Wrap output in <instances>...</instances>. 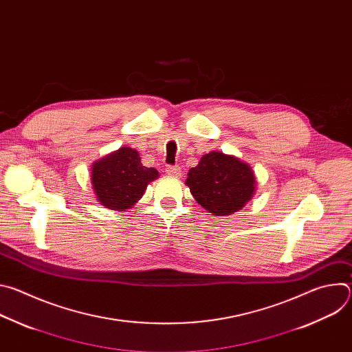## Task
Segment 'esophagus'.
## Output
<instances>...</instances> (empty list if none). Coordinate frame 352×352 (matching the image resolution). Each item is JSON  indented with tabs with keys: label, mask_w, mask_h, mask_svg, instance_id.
<instances>
[{
	"label": "esophagus",
	"mask_w": 352,
	"mask_h": 352,
	"mask_svg": "<svg viewBox=\"0 0 352 352\" xmlns=\"http://www.w3.org/2000/svg\"><path fill=\"white\" fill-rule=\"evenodd\" d=\"M166 173H167L168 175H171V177H175V178L181 177V174H182L181 167H178V166H167V167H166Z\"/></svg>",
	"instance_id": "obj_1"
}]
</instances>
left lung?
I'll list each match as a JSON object with an SVG mask.
<instances>
[{"mask_svg": "<svg viewBox=\"0 0 352 352\" xmlns=\"http://www.w3.org/2000/svg\"><path fill=\"white\" fill-rule=\"evenodd\" d=\"M185 184L200 206L214 216H228L249 202L256 181L248 164L221 152H210L189 170Z\"/></svg>", "mask_w": 352, "mask_h": 352, "instance_id": "8db88e82", "label": "left lung"}]
</instances>
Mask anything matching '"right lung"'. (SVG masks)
<instances>
[{"mask_svg":"<svg viewBox=\"0 0 352 352\" xmlns=\"http://www.w3.org/2000/svg\"><path fill=\"white\" fill-rule=\"evenodd\" d=\"M159 177L156 168L140 163L135 148L121 147L116 153L94 163L91 184L97 200L111 210H125L143 196L150 181Z\"/></svg>","mask_w":352,"mask_h":352,"instance_id":"add662e5","label":"right lung"}]
</instances>
